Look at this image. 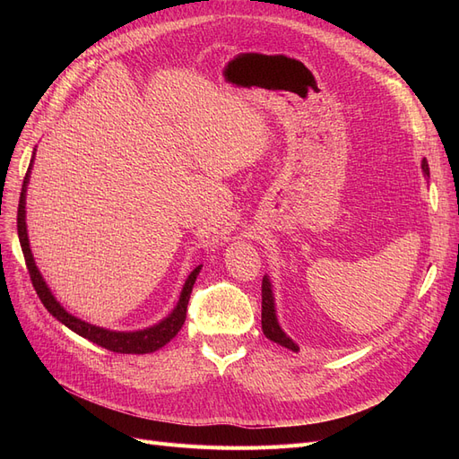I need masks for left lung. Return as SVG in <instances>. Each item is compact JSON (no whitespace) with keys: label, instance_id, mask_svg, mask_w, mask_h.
Listing matches in <instances>:
<instances>
[{"label":"left lung","instance_id":"8db88e82","mask_svg":"<svg viewBox=\"0 0 459 459\" xmlns=\"http://www.w3.org/2000/svg\"><path fill=\"white\" fill-rule=\"evenodd\" d=\"M421 170L423 176H429V164L423 159L421 160ZM262 331L270 341L285 346V349L299 352V344L290 339L287 333L281 329L280 322H277V314H275V297H273V287L270 281V275L262 277Z\"/></svg>","mask_w":459,"mask_h":459}]
</instances>
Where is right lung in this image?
Here are the masks:
<instances>
[{
	"instance_id": "right-lung-1",
	"label": "right lung",
	"mask_w": 459,
	"mask_h": 459,
	"mask_svg": "<svg viewBox=\"0 0 459 459\" xmlns=\"http://www.w3.org/2000/svg\"><path fill=\"white\" fill-rule=\"evenodd\" d=\"M34 157H36V149H34V155L30 159L29 172H26L24 182H22L19 212H17V231H19V241L22 247V255L26 260V268H29L32 285L36 289L41 304H44L53 317H57L63 325L74 331L76 335L84 337L95 344H100L107 351L120 352V354H149V352H155V351L162 349L166 342H170L178 335V331L182 329V325L186 322V312H187L191 289H193V285H195V280H197V275L203 266H197L187 275V280L182 287V293H179V300L174 307V310L166 317H162L159 324L151 325V327L137 329V331H113V329H105L100 325L88 324V322H84V319H80V317L73 316L71 312H66L63 304L53 297L51 289L48 287V283L44 280V275L39 273L34 255H32V248H30L29 231H26V189H29Z\"/></svg>"
}]
</instances>
